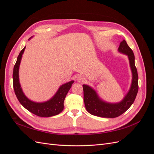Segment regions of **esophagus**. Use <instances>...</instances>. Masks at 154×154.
I'll use <instances>...</instances> for the list:
<instances>
[{
    "label": "esophagus",
    "mask_w": 154,
    "mask_h": 154,
    "mask_svg": "<svg viewBox=\"0 0 154 154\" xmlns=\"http://www.w3.org/2000/svg\"><path fill=\"white\" fill-rule=\"evenodd\" d=\"M85 78H84V76H83L80 75L77 77V81L79 82H83L85 81Z\"/></svg>",
    "instance_id": "obj_1"
}]
</instances>
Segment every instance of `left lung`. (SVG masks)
<instances>
[{"label":"left lung","instance_id":"8db88e82","mask_svg":"<svg viewBox=\"0 0 154 154\" xmlns=\"http://www.w3.org/2000/svg\"><path fill=\"white\" fill-rule=\"evenodd\" d=\"M119 51L128 55L132 72V82L128 94L120 103H108L101 101L92 88L83 85V100L87 110L90 114L101 118H114L125 112L132 105L138 92V74L135 66V57L132 50L123 40L119 46Z\"/></svg>","mask_w":154,"mask_h":154}]
</instances>
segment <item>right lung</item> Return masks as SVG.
I'll return each instance as SVG.
<instances>
[{
    "label": "right lung",
    "instance_id": "1",
    "mask_svg": "<svg viewBox=\"0 0 154 154\" xmlns=\"http://www.w3.org/2000/svg\"><path fill=\"white\" fill-rule=\"evenodd\" d=\"M24 49L25 48L18 54L13 72V88L18 100L25 109L40 117H51V116L60 114L63 109L65 98L74 83V81L62 85L53 98L44 103H35L27 99L22 92L19 83V79H18V69H19L20 60Z\"/></svg>",
    "mask_w": 154,
    "mask_h": 154
}]
</instances>
